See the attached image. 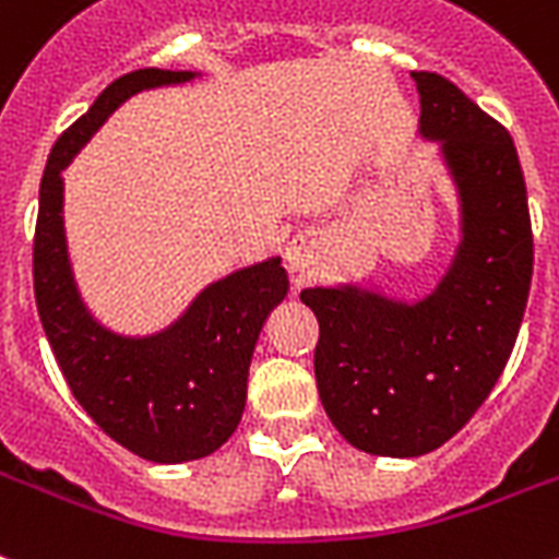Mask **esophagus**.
Listing matches in <instances>:
<instances>
[{
  "label": "esophagus",
  "mask_w": 559,
  "mask_h": 559,
  "mask_svg": "<svg viewBox=\"0 0 559 559\" xmlns=\"http://www.w3.org/2000/svg\"><path fill=\"white\" fill-rule=\"evenodd\" d=\"M321 252V235L312 233V229H307V233L295 235L293 240L287 243V264L289 270L301 272L307 270V266L319 258Z\"/></svg>",
  "instance_id": "34e87169"
}]
</instances>
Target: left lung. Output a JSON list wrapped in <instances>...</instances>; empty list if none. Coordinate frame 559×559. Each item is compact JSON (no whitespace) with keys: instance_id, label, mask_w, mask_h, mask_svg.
Instances as JSON below:
<instances>
[{"instance_id":"obj_1","label":"left lung","mask_w":559,"mask_h":559,"mask_svg":"<svg viewBox=\"0 0 559 559\" xmlns=\"http://www.w3.org/2000/svg\"><path fill=\"white\" fill-rule=\"evenodd\" d=\"M421 138L439 140L462 203V243L437 289L393 301L312 287L316 382L326 416L376 456L437 451L479 411L514 350L534 270L528 194L514 140L451 80L413 71Z\"/></svg>"}]
</instances>
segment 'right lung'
<instances>
[{"label": "right lung", "mask_w": 559, "mask_h": 559, "mask_svg": "<svg viewBox=\"0 0 559 559\" xmlns=\"http://www.w3.org/2000/svg\"><path fill=\"white\" fill-rule=\"evenodd\" d=\"M192 76L140 68L108 85L53 143L34 233L36 310L68 388L115 442L163 465L209 456L235 433L258 333L287 295V272L281 258H270L209 284L163 333H111L91 319L68 264L62 169L131 94Z\"/></svg>", "instance_id": "right-lung-1"}]
</instances>
